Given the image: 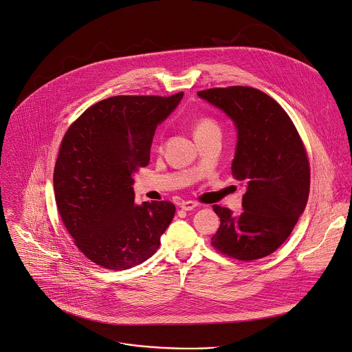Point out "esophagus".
<instances>
[{
	"label": "esophagus",
	"mask_w": 352,
	"mask_h": 352,
	"mask_svg": "<svg viewBox=\"0 0 352 352\" xmlns=\"http://www.w3.org/2000/svg\"><path fill=\"white\" fill-rule=\"evenodd\" d=\"M179 207L185 211H189V210H193L197 207V203L193 201V200H185V201H181L179 203Z\"/></svg>",
	"instance_id": "1"
}]
</instances>
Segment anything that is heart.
<instances>
[{
  "mask_svg": "<svg viewBox=\"0 0 352 352\" xmlns=\"http://www.w3.org/2000/svg\"><path fill=\"white\" fill-rule=\"evenodd\" d=\"M211 131H219L217 122L210 119V117H201V119L196 123L195 135L206 134V133H211Z\"/></svg>",
  "mask_w": 352,
  "mask_h": 352,
  "instance_id": "b5f03b06",
  "label": "heart"
}]
</instances>
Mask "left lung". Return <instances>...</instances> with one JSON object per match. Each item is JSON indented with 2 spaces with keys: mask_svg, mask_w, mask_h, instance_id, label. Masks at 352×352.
<instances>
[{
  "mask_svg": "<svg viewBox=\"0 0 352 352\" xmlns=\"http://www.w3.org/2000/svg\"><path fill=\"white\" fill-rule=\"evenodd\" d=\"M197 95L235 123L232 175L246 186L239 215L212 206L221 225L211 245L239 261L267 257L290 236L308 201L311 175L304 144L285 109L257 88H208Z\"/></svg>",
  "mask_w": 352,
  "mask_h": 352,
  "instance_id": "obj_1",
  "label": "left lung"
}]
</instances>
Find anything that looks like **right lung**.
<instances>
[{
  "label": "right lung",
  "mask_w": 352,
  "mask_h": 352,
  "mask_svg": "<svg viewBox=\"0 0 352 352\" xmlns=\"http://www.w3.org/2000/svg\"><path fill=\"white\" fill-rule=\"evenodd\" d=\"M171 96L117 95L89 106L67 129L54 170L59 215L94 264L124 271L151 258L175 214L171 201L135 204L133 174L146 167Z\"/></svg>",
  "instance_id": "right-lung-1"
}]
</instances>
